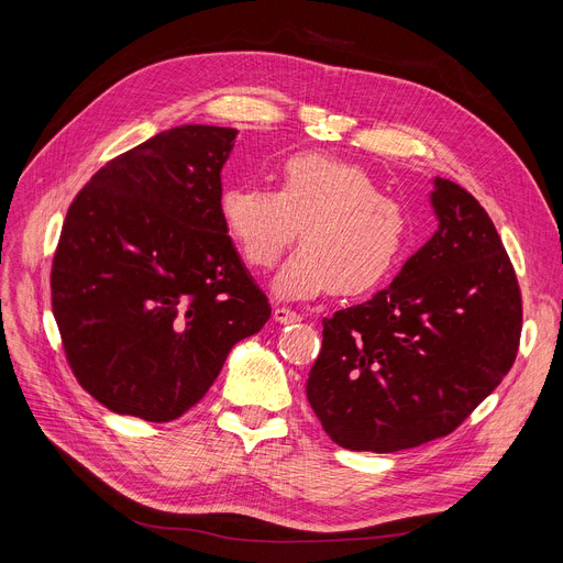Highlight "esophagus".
Instances as JSON below:
<instances>
[{
	"label": "esophagus",
	"instance_id": "34e87169",
	"mask_svg": "<svg viewBox=\"0 0 563 563\" xmlns=\"http://www.w3.org/2000/svg\"><path fill=\"white\" fill-rule=\"evenodd\" d=\"M273 318L277 320V323L286 325V323H298V320H302V316L298 311H292L288 307H275L273 311Z\"/></svg>",
	"mask_w": 563,
	"mask_h": 563
}]
</instances>
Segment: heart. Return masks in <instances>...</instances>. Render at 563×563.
I'll return each mask as SVG.
<instances>
[{"label": "heart", "instance_id": "heart-1", "mask_svg": "<svg viewBox=\"0 0 563 563\" xmlns=\"http://www.w3.org/2000/svg\"><path fill=\"white\" fill-rule=\"evenodd\" d=\"M220 216L240 256L271 267L298 235L302 245L273 279L275 296L305 300L336 290L360 296L378 288L404 258L410 210L383 195L364 167L320 153L290 155L279 187L227 185Z\"/></svg>", "mask_w": 563, "mask_h": 563}]
</instances>
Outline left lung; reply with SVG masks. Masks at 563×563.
Masks as SVG:
<instances>
[{"instance_id":"obj_1","label":"left lung","mask_w":563,"mask_h":563,"mask_svg":"<svg viewBox=\"0 0 563 563\" xmlns=\"http://www.w3.org/2000/svg\"><path fill=\"white\" fill-rule=\"evenodd\" d=\"M428 199L431 240L368 302L323 318L307 398L343 449L391 453L449 435L516 362L520 288L493 220L446 178Z\"/></svg>"}]
</instances>
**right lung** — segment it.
<instances>
[{
    "label": "right lung",
    "mask_w": 563,
    "mask_h": 563,
    "mask_svg": "<svg viewBox=\"0 0 563 563\" xmlns=\"http://www.w3.org/2000/svg\"><path fill=\"white\" fill-rule=\"evenodd\" d=\"M235 137L169 128L107 163L68 208L52 311L75 378L107 410L178 419L271 318L220 216Z\"/></svg>",
    "instance_id": "add662e5"
}]
</instances>
